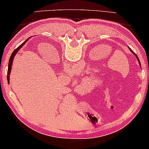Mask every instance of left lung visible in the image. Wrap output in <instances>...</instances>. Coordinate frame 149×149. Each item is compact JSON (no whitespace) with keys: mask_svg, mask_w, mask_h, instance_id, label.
<instances>
[{"mask_svg":"<svg viewBox=\"0 0 149 149\" xmlns=\"http://www.w3.org/2000/svg\"><path fill=\"white\" fill-rule=\"evenodd\" d=\"M129 49H130V50L131 52H132V54H134V55H135V56L137 58V59H138V61H139V63H140V60H139V58H138V56H137V55H136V54H135L134 52H133V51L132 50V49H130V48H129ZM140 64H141V63H140Z\"/></svg>","mask_w":149,"mask_h":149,"instance_id":"1","label":"left lung"}]
</instances>
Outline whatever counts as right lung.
<instances>
[{
	"label": "right lung",
	"mask_w": 149,
	"mask_h": 149,
	"mask_svg": "<svg viewBox=\"0 0 149 149\" xmlns=\"http://www.w3.org/2000/svg\"><path fill=\"white\" fill-rule=\"evenodd\" d=\"M27 40H28V39H27V40H26V41H25V42H23V44H21L20 46H19L18 48H17V49H15V50L13 51V52L12 53L11 56H10V59H9V62H8V74H7V81H8V83H9V74H10V70H11V66H12V64H13V58H14V57H15V55L16 54L17 52L19 51V49H20V48H21V46H22L24 44H25V42H26Z\"/></svg>",
	"instance_id": "add662e5"
}]
</instances>
